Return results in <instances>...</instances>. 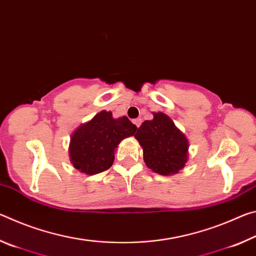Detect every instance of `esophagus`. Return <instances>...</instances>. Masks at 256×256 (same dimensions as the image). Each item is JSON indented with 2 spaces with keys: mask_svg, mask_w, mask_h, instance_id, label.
<instances>
[{
  "mask_svg": "<svg viewBox=\"0 0 256 256\" xmlns=\"http://www.w3.org/2000/svg\"><path fill=\"white\" fill-rule=\"evenodd\" d=\"M133 123L136 124V126L138 128V126H140V125H141V123H142V120H141V118H136V120H133Z\"/></svg>",
  "mask_w": 256,
  "mask_h": 256,
  "instance_id": "34e87169",
  "label": "esophagus"
}]
</instances>
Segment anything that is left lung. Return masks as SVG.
Masks as SVG:
<instances>
[{
    "label": "left lung",
    "mask_w": 256,
    "mask_h": 256,
    "mask_svg": "<svg viewBox=\"0 0 256 256\" xmlns=\"http://www.w3.org/2000/svg\"><path fill=\"white\" fill-rule=\"evenodd\" d=\"M134 138L144 149L146 167L157 174H177L188 162V138L164 112H154V120H144Z\"/></svg>",
    "instance_id": "8db88e82"
}]
</instances>
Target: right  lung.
Returning a JSON list of instances; mask_svg holds the SVG:
<instances>
[{
  "instance_id": "add662e5",
  "label": "right lung",
  "mask_w": 256,
  "mask_h": 256,
  "mask_svg": "<svg viewBox=\"0 0 256 256\" xmlns=\"http://www.w3.org/2000/svg\"><path fill=\"white\" fill-rule=\"evenodd\" d=\"M136 131V126L126 116L115 120L112 112H98L72 133L68 156L73 167L86 175L105 172L114 162L120 142Z\"/></svg>"
}]
</instances>
